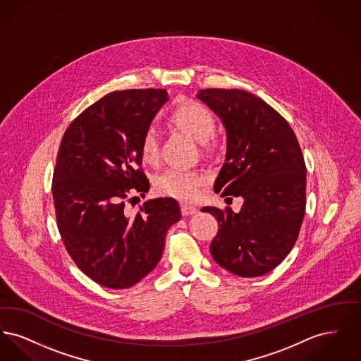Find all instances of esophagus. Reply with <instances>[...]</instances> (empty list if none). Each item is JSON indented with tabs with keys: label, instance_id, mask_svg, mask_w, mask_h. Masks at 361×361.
Returning <instances> with one entry per match:
<instances>
[{
	"label": "esophagus",
	"instance_id": "34e87169",
	"mask_svg": "<svg viewBox=\"0 0 361 361\" xmlns=\"http://www.w3.org/2000/svg\"><path fill=\"white\" fill-rule=\"evenodd\" d=\"M197 212V208L193 206H189V204H181V214L184 216H188V215H193Z\"/></svg>",
	"mask_w": 361,
	"mask_h": 361
}]
</instances>
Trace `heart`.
<instances>
[{"mask_svg":"<svg viewBox=\"0 0 361 361\" xmlns=\"http://www.w3.org/2000/svg\"><path fill=\"white\" fill-rule=\"evenodd\" d=\"M169 123L188 133L199 142H207L216 131L215 115L199 102L184 99L176 104L168 116ZM140 155L146 164H157L159 159V135L153 127L143 131L140 137ZM204 174L180 168H171L155 180V189L162 196L183 202H195L200 197L206 185Z\"/></svg>","mask_w":361,"mask_h":361,"instance_id":"b5f03b06","label":"heart"}]
</instances>
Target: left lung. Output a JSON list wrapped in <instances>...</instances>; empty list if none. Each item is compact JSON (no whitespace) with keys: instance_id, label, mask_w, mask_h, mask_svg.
Wrapping results in <instances>:
<instances>
[{"instance_id":"left-lung-1","label":"left lung","mask_w":361,"mask_h":361,"mask_svg":"<svg viewBox=\"0 0 361 361\" xmlns=\"http://www.w3.org/2000/svg\"><path fill=\"white\" fill-rule=\"evenodd\" d=\"M197 99L224 121L227 153L214 190L242 196L235 214L204 207L218 221L212 258L242 277L262 276L288 256L306 211V164L299 142L276 109L240 89H204Z\"/></svg>"}]
</instances>
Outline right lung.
<instances>
[{
    "instance_id": "1",
    "label": "right lung",
    "mask_w": 361,
    "mask_h": 361,
    "mask_svg": "<svg viewBox=\"0 0 361 361\" xmlns=\"http://www.w3.org/2000/svg\"><path fill=\"white\" fill-rule=\"evenodd\" d=\"M165 89L105 94L66 128L52 176L56 226L75 265L105 288L137 284L161 259L168 228L181 218L173 197L126 203L145 196L140 137L166 103Z\"/></svg>"
}]
</instances>
